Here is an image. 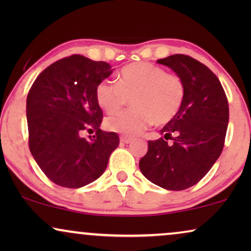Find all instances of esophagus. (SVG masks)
Segmentation results:
<instances>
[{
    "label": "esophagus",
    "instance_id": "1",
    "mask_svg": "<svg viewBox=\"0 0 251 251\" xmlns=\"http://www.w3.org/2000/svg\"><path fill=\"white\" fill-rule=\"evenodd\" d=\"M120 140H121V142L125 143V144H130L133 139L129 136H121V137H120Z\"/></svg>",
    "mask_w": 251,
    "mask_h": 251
}]
</instances>
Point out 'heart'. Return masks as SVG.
<instances>
[{"label":"heart","instance_id":"heart-1","mask_svg":"<svg viewBox=\"0 0 251 251\" xmlns=\"http://www.w3.org/2000/svg\"><path fill=\"white\" fill-rule=\"evenodd\" d=\"M184 82L156 65L139 61L121 68L116 83L102 81L96 88L99 107L114 114L130 99L131 109L109 116L105 126L111 131L136 136L152 125L162 126L177 115L184 100Z\"/></svg>","mask_w":251,"mask_h":251}]
</instances>
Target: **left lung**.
<instances>
[{
  "label": "left lung",
  "instance_id": "8db88e82",
  "mask_svg": "<svg viewBox=\"0 0 251 251\" xmlns=\"http://www.w3.org/2000/svg\"><path fill=\"white\" fill-rule=\"evenodd\" d=\"M157 63L183 80L184 100L177 115L160 130L163 137L149 142L139 168L157 186L186 190L200 181L221 156L228 125L227 98L218 77L194 58L173 54Z\"/></svg>",
  "mask_w": 251,
  "mask_h": 251
}]
</instances>
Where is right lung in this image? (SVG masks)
<instances>
[{
  "instance_id": "add662e5",
  "label": "right lung",
  "mask_w": 251,
  "mask_h": 251,
  "mask_svg": "<svg viewBox=\"0 0 251 251\" xmlns=\"http://www.w3.org/2000/svg\"><path fill=\"white\" fill-rule=\"evenodd\" d=\"M113 71L105 61L73 54L46 68L30 88L26 102L30 153L59 186L80 188L98 179L119 146L118 133L99 129L102 112L96 99L97 85ZM92 128L95 136L81 137Z\"/></svg>"
}]
</instances>
